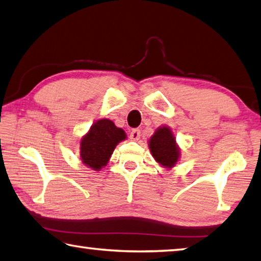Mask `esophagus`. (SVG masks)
<instances>
[{
	"label": "esophagus",
	"instance_id": "esophagus-1",
	"mask_svg": "<svg viewBox=\"0 0 261 261\" xmlns=\"http://www.w3.org/2000/svg\"><path fill=\"white\" fill-rule=\"evenodd\" d=\"M130 139L134 140V141H137L140 139V130L138 129H134L131 132H130Z\"/></svg>",
	"mask_w": 261,
	"mask_h": 261
}]
</instances>
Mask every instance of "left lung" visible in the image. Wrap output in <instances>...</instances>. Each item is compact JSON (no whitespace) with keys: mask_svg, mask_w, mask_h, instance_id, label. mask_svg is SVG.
Returning a JSON list of instances; mask_svg holds the SVG:
<instances>
[{"mask_svg":"<svg viewBox=\"0 0 261 261\" xmlns=\"http://www.w3.org/2000/svg\"><path fill=\"white\" fill-rule=\"evenodd\" d=\"M151 156L161 167L172 169L180 158V150L176 138L169 126H160L148 140Z\"/></svg>","mask_w":261,"mask_h":261,"instance_id":"left-lung-1","label":"left lung"}]
</instances>
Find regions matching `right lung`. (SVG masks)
I'll use <instances>...</instances> for the list:
<instances>
[{
    "instance_id": "add662e5",
    "label": "right lung",
    "mask_w": 261,
    "mask_h": 261,
    "mask_svg": "<svg viewBox=\"0 0 261 261\" xmlns=\"http://www.w3.org/2000/svg\"><path fill=\"white\" fill-rule=\"evenodd\" d=\"M125 139L124 130L117 127L114 122L108 118L98 120L80 141L81 161L94 171H100L107 165L115 147Z\"/></svg>"
}]
</instances>
